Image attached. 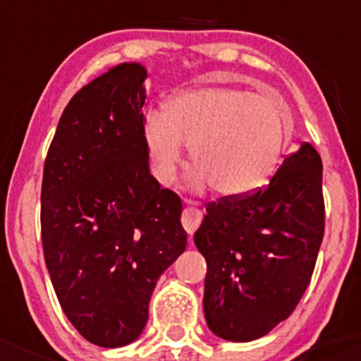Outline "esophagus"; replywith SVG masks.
I'll list each match as a JSON object with an SVG mask.
<instances>
[{"label":"esophagus","mask_w":361,"mask_h":361,"mask_svg":"<svg viewBox=\"0 0 361 361\" xmlns=\"http://www.w3.org/2000/svg\"><path fill=\"white\" fill-rule=\"evenodd\" d=\"M190 204V201H187ZM202 221V213L199 207L195 206H187L183 209V213H181V225H183L185 231L188 232V234H194L195 231L199 228V225H201Z\"/></svg>","instance_id":"34e87169"}]
</instances>
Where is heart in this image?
Instances as JSON below:
<instances>
[{"label":"heart","instance_id":"b5f03b06","mask_svg":"<svg viewBox=\"0 0 361 361\" xmlns=\"http://www.w3.org/2000/svg\"><path fill=\"white\" fill-rule=\"evenodd\" d=\"M290 130L292 118L281 101L241 87L206 85L167 101L162 116H148L143 134L160 183L176 178L183 147H190L194 183H211L216 194L235 199L271 178Z\"/></svg>","mask_w":361,"mask_h":361}]
</instances>
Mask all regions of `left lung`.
I'll list each match as a JSON object with an SVG mask.
<instances>
[{
	"instance_id": "1",
	"label": "left lung",
	"mask_w": 361,
	"mask_h": 361,
	"mask_svg": "<svg viewBox=\"0 0 361 361\" xmlns=\"http://www.w3.org/2000/svg\"><path fill=\"white\" fill-rule=\"evenodd\" d=\"M322 180V157L302 143L265 188L207 204L194 241L207 262L204 312L218 337L255 341L297 307L325 232Z\"/></svg>"
}]
</instances>
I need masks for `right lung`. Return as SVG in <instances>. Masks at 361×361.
I'll use <instances>...</instances> for the list:
<instances>
[{
	"label": "right lung",
	"instance_id": "1",
	"mask_svg": "<svg viewBox=\"0 0 361 361\" xmlns=\"http://www.w3.org/2000/svg\"><path fill=\"white\" fill-rule=\"evenodd\" d=\"M145 78L123 63L82 87L43 167L47 269L71 325L101 348L140 337L160 274L187 248L181 199L150 174Z\"/></svg>",
	"mask_w": 361,
	"mask_h": 361
}]
</instances>
